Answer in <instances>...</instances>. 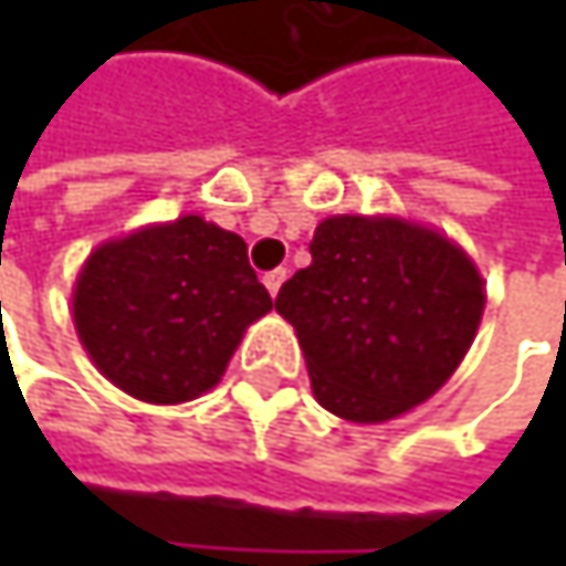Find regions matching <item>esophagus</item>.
Here are the masks:
<instances>
[{
	"instance_id": "1",
	"label": "esophagus",
	"mask_w": 566,
	"mask_h": 566,
	"mask_svg": "<svg viewBox=\"0 0 566 566\" xmlns=\"http://www.w3.org/2000/svg\"><path fill=\"white\" fill-rule=\"evenodd\" d=\"M284 279H287V269H272V272H265V279H262V282H265V287H269V294H272V297L279 294V287L284 284Z\"/></svg>"
}]
</instances>
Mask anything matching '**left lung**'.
<instances>
[{"instance_id":"8db88e82","label":"left lung","mask_w":566,"mask_h":566,"mask_svg":"<svg viewBox=\"0 0 566 566\" xmlns=\"http://www.w3.org/2000/svg\"><path fill=\"white\" fill-rule=\"evenodd\" d=\"M485 307L482 275L446 235L402 219L334 216L311 239L275 311L297 331L324 409L384 422L462 364Z\"/></svg>"}]
</instances>
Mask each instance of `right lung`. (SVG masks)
I'll list each match as a JSON object with an SVG mask.
<instances>
[{
	"mask_svg": "<svg viewBox=\"0 0 566 566\" xmlns=\"http://www.w3.org/2000/svg\"><path fill=\"white\" fill-rule=\"evenodd\" d=\"M272 311L249 249L199 216L101 245L74 284L94 367L144 402H186L226 374L245 327Z\"/></svg>",
	"mask_w": 566,
	"mask_h": 566,
	"instance_id": "1",
	"label": "right lung"
}]
</instances>
